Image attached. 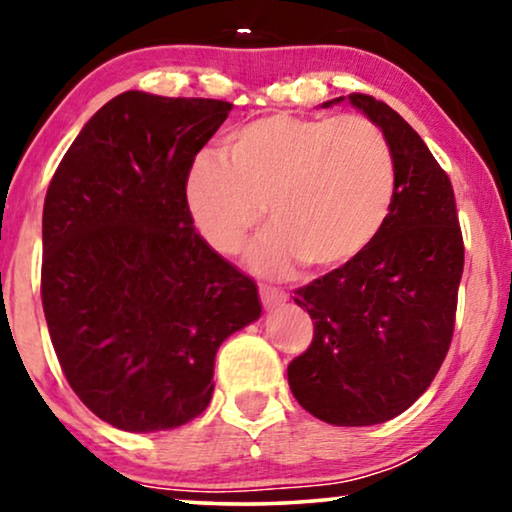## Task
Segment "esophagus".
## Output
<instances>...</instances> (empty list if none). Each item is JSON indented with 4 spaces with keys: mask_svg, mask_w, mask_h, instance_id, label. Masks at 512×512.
I'll return each mask as SVG.
<instances>
[{
    "mask_svg": "<svg viewBox=\"0 0 512 512\" xmlns=\"http://www.w3.org/2000/svg\"><path fill=\"white\" fill-rule=\"evenodd\" d=\"M261 303L265 310H275V307L286 303V296L282 291L270 289V286H261Z\"/></svg>",
    "mask_w": 512,
    "mask_h": 512,
    "instance_id": "obj_1",
    "label": "esophagus"
}]
</instances>
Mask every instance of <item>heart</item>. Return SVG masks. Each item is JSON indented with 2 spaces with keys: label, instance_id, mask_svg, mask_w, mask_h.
<instances>
[{
  "label": "heart",
  "instance_id": "1",
  "mask_svg": "<svg viewBox=\"0 0 512 512\" xmlns=\"http://www.w3.org/2000/svg\"><path fill=\"white\" fill-rule=\"evenodd\" d=\"M200 156L184 181L186 209L216 254L233 256L261 221L272 230L251 249V268L286 277L354 263L382 233L396 193L387 139L361 116L256 118Z\"/></svg>",
  "mask_w": 512,
  "mask_h": 512
}]
</instances>
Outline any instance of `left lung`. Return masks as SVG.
Returning <instances> with one entry per match:
<instances>
[{
    "instance_id": "1",
    "label": "left lung",
    "mask_w": 512,
    "mask_h": 512,
    "mask_svg": "<svg viewBox=\"0 0 512 512\" xmlns=\"http://www.w3.org/2000/svg\"><path fill=\"white\" fill-rule=\"evenodd\" d=\"M347 100L387 139L396 193L366 254L296 291L314 338L289 363V387L321 422L373 426L408 410L443 366L464 240L450 179L422 137L375 97L352 93Z\"/></svg>"
}]
</instances>
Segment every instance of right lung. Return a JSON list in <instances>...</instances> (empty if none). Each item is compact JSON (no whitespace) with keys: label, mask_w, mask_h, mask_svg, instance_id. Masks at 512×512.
I'll return each mask as SVG.
<instances>
[{"label":"right lung","mask_w":512,"mask_h":512,"mask_svg":"<svg viewBox=\"0 0 512 512\" xmlns=\"http://www.w3.org/2000/svg\"><path fill=\"white\" fill-rule=\"evenodd\" d=\"M230 109L128 90L83 125L48 186V333L69 387L121 431L198 417L221 342L261 317L256 284L195 233L184 198Z\"/></svg>","instance_id":"1"}]
</instances>
